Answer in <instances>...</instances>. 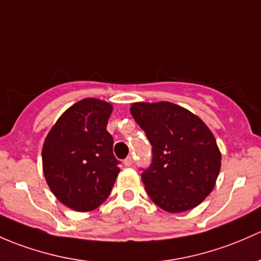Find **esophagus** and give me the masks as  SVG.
I'll use <instances>...</instances> for the list:
<instances>
[{
	"label": "esophagus",
	"mask_w": 261,
	"mask_h": 261,
	"mask_svg": "<svg viewBox=\"0 0 261 261\" xmlns=\"http://www.w3.org/2000/svg\"><path fill=\"white\" fill-rule=\"evenodd\" d=\"M123 165H125V166H131V165H133V158H131V156H127V158H126L125 160H123Z\"/></svg>",
	"instance_id": "obj_1"
}]
</instances>
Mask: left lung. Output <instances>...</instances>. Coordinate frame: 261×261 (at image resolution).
<instances>
[{
	"mask_svg": "<svg viewBox=\"0 0 261 261\" xmlns=\"http://www.w3.org/2000/svg\"><path fill=\"white\" fill-rule=\"evenodd\" d=\"M131 115L151 144V163L141 179L150 199L169 213L197 206L215 186L221 166L206 125L171 102L134 103Z\"/></svg>",
	"mask_w": 261,
	"mask_h": 261,
	"instance_id": "left-lung-1",
	"label": "left lung"
}]
</instances>
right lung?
<instances>
[{"label": "right lung", "instance_id": "right-lung-1", "mask_svg": "<svg viewBox=\"0 0 261 261\" xmlns=\"http://www.w3.org/2000/svg\"><path fill=\"white\" fill-rule=\"evenodd\" d=\"M112 106L84 98L67 109L48 133L42 147V166L54 195L70 209L100 206L119 175L114 139L106 130Z\"/></svg>", "mask_w": 261, "mask_h": 261}]
</instances>
